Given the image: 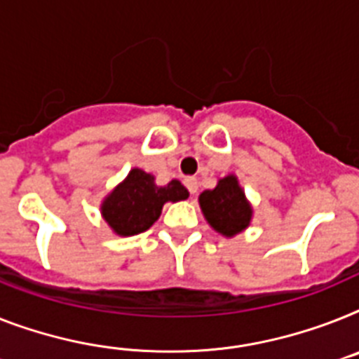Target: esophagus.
I'll return each instance as SVG.
<instances>
[{"mask_svg": "<svg viewBox=\"0 0 359 359\" xmlns=\"http://www.w3.org/2000/svg\"><path fill=\"white\" fill-rule=\"evenodd\" d=\"M185 187L189 189V192H191L192 196L198 192V182L196 177H185Z\"/></svg>", "mask_w": 359, "mask_h": 359, "instance_id": "obj_1", "label": "esophagus"}]
</instances>
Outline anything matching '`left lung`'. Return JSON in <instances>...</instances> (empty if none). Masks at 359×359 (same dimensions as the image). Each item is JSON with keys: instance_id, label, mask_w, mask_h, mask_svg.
<instances>
[{"instance_id": "obj_1", "label": "left lung", "mask_w": 359, "mask_h": 359, "mask_svg": "<svg viewBox=\"0 0 359 359\" xmlns=\"http://www.w3.org/2000/svg\"><path fill=\"white\" fill-rule=\"evenodd\" d=\"M201 211L218 233L233 236L250 226L251 207L235 176L218 182L216 189L200 194Z\"/></svg>"}]
</instances>
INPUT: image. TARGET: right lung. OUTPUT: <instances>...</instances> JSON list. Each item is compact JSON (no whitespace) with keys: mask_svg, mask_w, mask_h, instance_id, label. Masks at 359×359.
Segmentation results:
<instances>
[{"mask_svg":"<svg viewBox=\"0 0 359 359\" xmlns=\"http://www.w3.org/2000/svg\"><path fill=\"white\" fill-rule=\"evenodd\" d=\"M187 196L189 191L176 180L158 187L154 183V176L141 168H133L104 200L102 216L117 235H139L158 220L167 201H180Z\"/></svg>","mask_w":359,"mask_h":359,"instance_id":"right-lung-1","label":"right lung"}]
</instances>
